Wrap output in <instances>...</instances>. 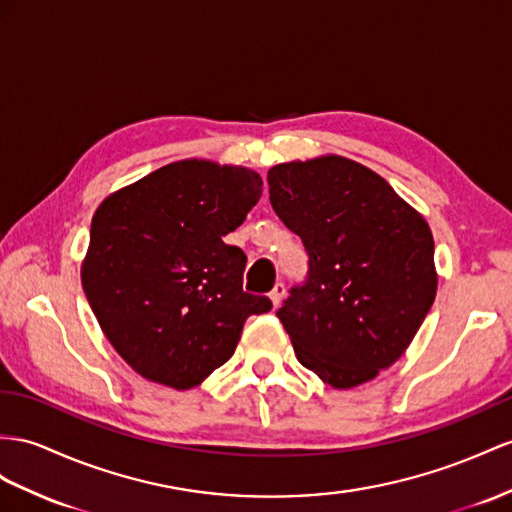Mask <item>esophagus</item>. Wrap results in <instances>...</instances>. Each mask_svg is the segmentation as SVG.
<instances>
[{
    "mask_svg": "<svg viewBox=\"0 0 512 512\" xmlns=\"http://www.w3.org/2000/svg\"><path fill=\"white\" fill-rule=\"evenodd\" d=\"M285 285L279 281V283H274V287H272V292H270V300H272V305L274 307H279L281 303H283V298H285Z\"/></svg>",
    "mask_w": 512,
    "mask_h": 512,
    "instance_id": "obj_1",
    "label": "esophagus"
}]
</instances>
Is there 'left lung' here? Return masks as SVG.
<instances>
[{
	"label": "left lung",
	"instance_id": "obj_1",
	"mask_svg": "<svg viewBox=\"0 0 512 512\" xmlns=\"http://www.w3.org/2000/svg\"><path fill=\"white\" fill-rule=\"evenodd\" d=\"M270 203L309 253V281L277 311L298 361L333 389L391 368L437 296L426 218L344 155L268 170Z\"/></svg>",
	"mask_w": 512,
	"mask_h": 512
}]
</instances>
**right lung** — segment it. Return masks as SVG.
I'll list each match as a JSON object with an SVG mask.
<instances>
[{"mask_svg":"<svg viewBox=\"0 0 512 512\" xmlns=\"http://www.w3.org/2000/svg\"><path fill=\"white\" fill-rule=\"evenodd\" d=\"M261 186L251 168L190 157L97 207L82 287L103 335L142 378L201 385L233 355L246 318L270 311L266 296L242 290V248L222 242Z\"/></svg>","mask_w":512,"mask_h":512,"instance_id":"1","label":"right lung"}]
</instances>
